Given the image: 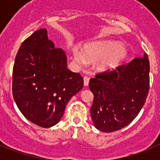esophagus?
I'll list each match as a JSON object with an SVG mask.
<instances>
[{"label": "esophagus", "mask_w": 160, "mask_h": 160, "mask_svg": "<svg viewBox=\"0 0 160 160\" xmlns=\"http://www.w3.org/2000/svg\"><path fill=\"white\" fill-rule=\"evenodd\" d=\"M89 81H90V78H89L88 77H87V76H85L84 78H83V83H84V86L85 87H87L89 85Z\"/></svg>", "instance_id": "34e87169"}]
</instances>
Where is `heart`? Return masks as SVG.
Returning <instances> with one entry per match:
<instances>
[{"instance_id":"1","label":"heart","mask_w":160,"mask_h":160,"mask_svg":"<svg viewBox=\"0 0 160 160\" xmlns=\"http://www.w3.org/2000/svg\"><path fill=\"white\" fill-rule=\"evenodd\" d=\"M73 56L78 62L86 64L87 59L99 60L98 67L104 71L114 70L123 62L128 57V50L122 43L114 41H98L87 45L84 52L74 49Z\"/></svg>"}]
</instances>
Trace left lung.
I'll list each match as a JSON object with an SVG mask.
<instances>
[{
	"label": "left lung",
	"instance_id": "8db88e82",
	"mask_svg": "<svg viewBox=\"0 0 160 160\" xmlns=\"http://www.w3.org/2000/svg\"><path fill=\"white\" fill-rule=\"evenodd\" d=\"M148 54L109 73L97 74L89 82L94 94L90 115L94 128L113 132L129 125L146 102L149 91Z\"/></svg>",
	"mask_w": 160,
	"mask_h": 160
}]
</instances>
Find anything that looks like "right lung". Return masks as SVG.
Returning <instances> with one entry per match:
<instances>
[{
	"label": "right lung",
	"instance_id": "1",
	"mask_svg": "<svg viewBox=\"0 0 160 160\" xmlns=\"http://www.w3.org/2000/svg\"><path fill=\"white\" fill-rule=\"evenodd\" d=\"M82 87V77L68 69L66 53L55 48L46 29L22 42L12 70V95L29 121L45 128L56 125Z\"/></svg>",
	"mask_w": 160,
	"mask_h": 160
}]
</instances>
